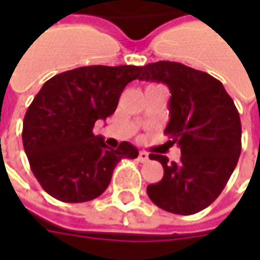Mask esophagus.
<instances>
[{
  "label": "esophagus",
  "instance_id": "34e87169",
  "mask_svg": "<svg viewBox=\"0 0 260 260\" xmlns=\"http://www.w3.org/2000/svg\"><path fill=\"white\" fill-rule=\"evenodd\" d=\"M138 160L141 161V163H145V161H147L149 160V154H147L146 152H139V156H138Z\"/></svg>",
  "mask_w": 260,
  "mask_h": 260
}]
</instances>
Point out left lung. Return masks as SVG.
<instances>
[{
  "mask_svg": "<svg viewBox=\"0 0 260 260\" xmlns=\"http://www.w3.org/2000/svg\"><path fill=\"white\" fill-rule=\"evenodd\" d=\"M139 79L169 86L170 121L164 134L181 149L178 163L149 154L161 163L164 175L147 185V195L166 212L195 214L217 199L238 163V110L220 80L180 62L145 65Z\"/></svg>",
  "mask_w": 260,
  "mask_h": 260,
  "instance_id": "left-lung-1",
  "label": "left lung"
}]
</instances>
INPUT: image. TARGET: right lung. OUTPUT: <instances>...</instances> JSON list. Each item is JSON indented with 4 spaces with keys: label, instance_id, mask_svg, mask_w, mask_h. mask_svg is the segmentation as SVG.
<instances>
[{
    "label": "right lung",
    "instance_id": "add662e5",
    "mask_svg": "<svg viewBox=\"0 0 260 260\" xmlns=\"http://www.w3.org/2000/svg\"><path fill=\"white\" fill-rule=\"evenodd\" d=\"M142 68L80 67L43 85L25 114L22 141L31 173L48 195L67 203L91 201L107 189L119 160L138 157L128 142L108 147L93 126L114 114Z\"/></svg>",
    "mask_w": 260,
    "mask_h": 260
}]
</instances>
